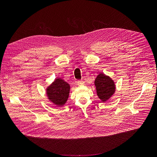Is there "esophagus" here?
Listing matches in <instances>:
<instances>
[{
    "mask_svg": "<svg viewBox=\"0 0 157 157\" xmlns=\"http://www.w3.org/2000/svg\"><path fill=\"white\" fill-rule=\"evenodd\" d=\"M77 84L78 85V86H81V85L84 84V81H82V80H78V81L77 82Z\"/></svg>",
    "mask_w": 157,
    "mask_h": 157,
    "instance_id": "34e87169",
    "label": "esophagus"
}]
</instances>
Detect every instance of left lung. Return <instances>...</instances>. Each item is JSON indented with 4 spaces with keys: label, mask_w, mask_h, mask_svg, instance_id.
Here are the masks:
<instances>
[{
    "label": "left lung",
    "mask_w": 157,
    "mask_h": 157,
    "mask_svg": "<svg viewBox=\"0 0 157 157\" xmlns=\"http://www.w3.org/2000/svg\"><path fill=\"white\" fill-rule=\"evenodd\" d=\"M98 98L105 102L115 92V84L111 78L103 73H99L94 81Z\"/></svg>",
    "instance_id": "1"
}]
</instances>
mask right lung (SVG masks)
<instances>
[{"label":"right lung","instance_id":"add662e5","mask_svg":"<svg viewBox=\"0 0 157 157\" xmlns=\"http://www.w3.org/2000/svg\"><path fill=\"white\" fill-rule=\"evenodd\" d=\"M69 91L70 85L64 80L58 78L46 88V95L51 102L61 107L67 102Z\"/></svg>","mask_w":157,"mask_h":157}]
</instances>
